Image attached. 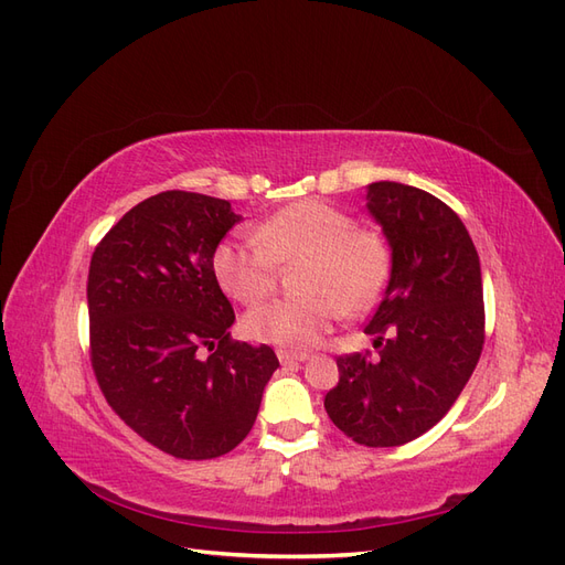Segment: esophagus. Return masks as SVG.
I'll list each match as a JSON object with an SVG mask.
<instances>
[{
    "label": "esophagus",
    "mask_w": 565,
    "mask_h": 565,
    "mask_svg": "<svg viewBox=\"0 0 565 565\" xmlns=\"http://www.w3.org/2000/svg\"><path fill=\"white\" fill-rule=\"evenodd\" d=\"M278 361L282 365H292V363H303L306 353H297V351H287V349H278Z\"/></svg>",
    "instance_id": "34e87169"
}]
</instances>
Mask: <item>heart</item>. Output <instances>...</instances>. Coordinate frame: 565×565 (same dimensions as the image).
<instances>
[{
	"label": "heart",
	"mask_w": 565,
	"mask_h": 565,
	"mask_svg": "<svg viewBox=\"0 0 565 565\" xmlns=\"http://www.w3.org/2000/svg\"><path fill=\"white\" fill-rule=\"evenodd\" d=\"M295 270L303 295L273 299L245 318L256 341L306 349L344 311L365 313L384 295L393 252L388 237L322 200L282 207L254 228V241H226L212 266L221 289L241 303H259L278 287L280 268Z\"/></svg>",
	"instance_id": "obj_1"
}]
</instances>
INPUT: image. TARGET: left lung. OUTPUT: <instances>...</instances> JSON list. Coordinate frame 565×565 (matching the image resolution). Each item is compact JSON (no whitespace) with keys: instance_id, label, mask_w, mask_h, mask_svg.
Returning a JSON list of instances; mask_svg holds the SVG:
<instances>
[{"instance_id":"left-lung-1","label":"left lung","mask_w":565,"mask_h":565,"mask_svg":"<svg viewBox=\"0 0 565 565\" xmlns=\"http://www.w3.org/2000/svg\"><path fill=\"white\" fill-rule=\"evenodd\" d=\"M367 210L393 252L384 299L365 328L380 355H339L324 409L351 440L393 448L446 417L473 374L486 341L483 280L469 231L443 200L377 181Z\"/></svg>"}]
</instances>
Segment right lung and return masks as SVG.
Segmentation results:
<instances>
[{"mask_svg": "<svg viewBox=\"0 0 565 565\" xmlns=\"http://www.w3.org/2000/svg\"><path fill=\"white\" fill-rule=\"evenodd\" d=\"M237 221L226 200L164 191L131 207L92 254L98 388L131 431L177 459H214L241 446L280 365L270 347L228 332L235 313L212 256Z\"/></svg>", "mask_w": 565, "mask_h": 565, "instance_id": "obj_1", "label": "right lung"}]
</instances>
